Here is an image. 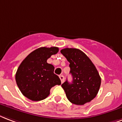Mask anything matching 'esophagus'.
<instances>
[{
  "label": "esophagus",
  "mask_w": 122,
  "mask_h": 122,
  "mask_svg": "<svg viewBox=\"0 0 122 122\" xmlns=\"http://www.w3.org/2000/svg\"><path fill=\"white\" fill-rule=\"evenodd\" d=\"M59 78H60V80H61V83H63V82H64V76L63 75H60Z\"/></svg>",
  "instance_id": "esophagus-1"
}]
</instances>
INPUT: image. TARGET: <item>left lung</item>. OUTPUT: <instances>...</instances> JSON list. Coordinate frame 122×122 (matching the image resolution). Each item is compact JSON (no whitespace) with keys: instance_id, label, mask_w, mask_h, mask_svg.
<instances>
[{"instance_id":"left-lung-1","label":"left lung","mask_w":122,"mask_h":122,"mask_svg":"<svg viewBox=\"0 0 122 122\" xmlns=\"http://www.w3.org/2000/svg\"><path fill=\"white\" fill-rule=\"evenodd\" d=\"M60 53L69 62L71 83L62 84L67 99L75 105H84L94 99L99 91L101 78L89 58L81 50L65 48Z\"/></svg>"}]
</instances>
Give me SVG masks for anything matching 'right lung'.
<instances>
[{
	"label": "right lung",
	"instance_id": "add662e5",
	"mask_svg": "<svg viewBox=\"0 0 122 122\" xmlns=\"http://www.w3.org/2000/svg\"><path fill=\"white\" fill-rule=\"evenodd\" d=\"M58 52V47H40L29 54L19 66L15 75L16 84L28 99L42 100L49 96L51 87L61 84L59 77L54 74V66L47 62Z\"/></svg>",
	"mask_w": 122,
	"mask_h": 122
}]
</instances>
